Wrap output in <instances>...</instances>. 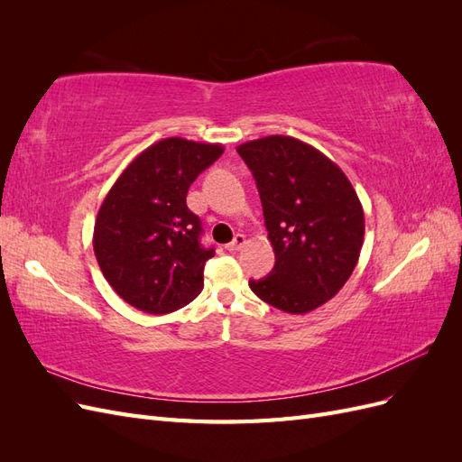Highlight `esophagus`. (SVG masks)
<instances>
[{"instance_id":"obj_1","label":"esophagus","mask_w":462,"mask_h":462,"mask_svg":"<svg viewBox=\"0 0 462 462\" xmlns=\"http://www.w3.org/2000/svg\"><path fill=\"white\" fill-rule=\"evenodd\" d=\"M245 245H246V236L243 233H236L235 239L227 245V250H231V253H236V250H241Z\"/></svg>"}]
</instances>
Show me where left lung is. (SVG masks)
Instances as JSON below:
<instances>
[{
  "label": "left lung",
  "instance_id": "8db88e82",
  "mask_svg": "<svg viewBox=\"0 0 462 462\" xmlns=\"http://www.w3.org/2000/svg\"><path fill=\"white\" fill-rule=\"evenodd\" d=\"M256 179L275 265L248 285L289 314L333 299L355 272L365 243V209L351 180L314 146L272 134L236 148Z\"/></svg>",
  "mask_w": 462,
  "mask_h": 462
}]
</instances>
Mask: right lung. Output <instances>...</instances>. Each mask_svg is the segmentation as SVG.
<instances>
[{
  "instance_id": "1",
  "label": "right lung",
  "mask_w": 462,
  "mask_h": 462,
  "mask_svg": "<svg viewBox=\"0 0 462 462\" xmlns=\"http://www.w3.org/2000/svg\"><path fill=\"white\" fill-rule=\"evenodd\" d=\"M223 153L221 144L163 138L125 167L94 226L97 265L117 295L148 314H170L200 295L214 248L187 192Z\"/></svg>"
}]
</instances>
